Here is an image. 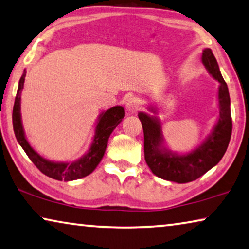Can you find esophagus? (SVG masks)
<instances>
[{"label": "esophagus", "instance_id": "1", "mask_svg": "<svg viewBox=\"0 0 249 249\" xmlns=\"http://www.w3.org/2000/svg\"><path fill=\"white\" fill-rule=\"evenodd\" d=\"M140 108H141V101L139 98L132 97L126 102V109L128 110V113L135 114Z\"/></svg>", "mask_w": 249, "mask_h": 249}]
</instances>
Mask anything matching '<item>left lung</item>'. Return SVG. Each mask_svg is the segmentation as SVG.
I'll return each mask as SVG.
<instances>
[{
  "label": "left lung",
  "mask_w": 249,
  "mask_h": 249,
  "mask_svg": "<svg viewBox=\"0 0 249 249\" xmlns=\"http://www.w3.org/2000/svg\"><path fill=\"white\" fill-rule=\"evenodd\" d=\"M202 62L219 86V120L207 141L190 154L178 155L162 146L160 121L140 113L139 118L144 132V158L155 176L178 183L191 182L213 168L224 157L231 137L232 122L231 97L226 81L222 78L217 60L211 49L202 53Z\"/></svg>",
  "instance_id": "8db88e82"
}]
</instances>
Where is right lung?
Here are the masks:
<instances>
[{
  "instance_id": "right-lung-1",
  "label": "right lung",
  "mask_w": 249,
  "mask_h": 249,
  "mask_svg": "<svg viewBox=\"0 0 249 249\" xmlns=\"http://www.w3.org/2000/svg\"><path fill=\"white\" fill-rule=\"evenodd\" d=\"M25 75H27V71L24 70L23 75L21 76L20 81H18V87L12 113L14 134H16L18 144L23 148L33 164L43 174H46L47 177L53 178V179L59 181H71L80 179V178H84L88 176V174H90L96 169V166L98 165V163L101 162L104 157L109 135L112 134L115 127L124 118V108L122 106H115L101 115L97 127H96L94 141H92L91 146L89 148V152L84 158H81L79 160L72 163H54L47 161L40 157L30 146V144L28 143V141L24 136L23 127H22L20 115V96L22 88H23Z\"/></svg>"
}]
</instances>
